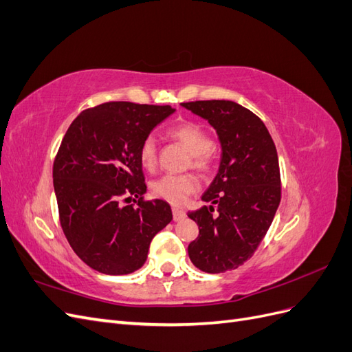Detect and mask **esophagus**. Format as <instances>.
<instances>
[{
  "label": "esophagus",
  "instance_id": "esophagus-1",
  "mask_svg": "<svg viewBox=\"0 0 352 352\" xmlns=\"http://www.w3.org/2000/svg\"><path fill=\"white\" fill-rule=\"evenodd\" d=\"M172 211H173V219H175V221H180V220H184V219L186 217V212H185L184 208L173 207Z\"/></svg>",
  "mask_w": 352,
  "mask_h": 352
}]
</instances>
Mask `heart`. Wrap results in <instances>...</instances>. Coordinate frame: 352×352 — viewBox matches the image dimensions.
Masks as SVG:
<instances>
[{
  "label": "heart",
  "instance_id": "1",
  "mask_svg": "<svg viewBox=\"0 0 352 352\" xmlns=\"http://www.w3.org/2000/svg\"><path fill=\"white\" fill-rule=\"evenodd\" d=\"M168 136L182 144L192 155L197 168L207 170L212 164V142L207 131L198 123L184 122L168 129ZM140 162L146 170L157 164V144L153 136H146L140 146ZM153 192L173 204H180L198 188V180L192 175H166L153 184Z\"/></svg>",
  "mask_w": 352,
  "mask_h": 352
}]
</instances>
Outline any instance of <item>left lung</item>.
<instances>
[{
  "mask_svg": "<svg viewBox=\"0 0 352 352\" xmlns=\"http://www.w3.org/2000/svg\"><path fill=\"white\" fill-rule=\"evenodd\" d=\"M182 107L214 127L221 146L219 172L201 197L210 206L188 212L199 229L188 247L189 258L206 273L238 269L252 257L279 207L278 151L265 124L236 102L194 101Z\"/></svg>",
  "mask_w": 352,
  "mask_h": 352,
  "instance_id": "left-lung-1",
  "label": "left lung"
}]
</instances>
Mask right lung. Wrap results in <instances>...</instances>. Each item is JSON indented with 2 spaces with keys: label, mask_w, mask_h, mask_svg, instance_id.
<instances>
[{
  "label": "right lung",
  "mask_w": 352,
  "mask_h": 352,
  "mask_svg": "<svg viewBox=\"0 0 352 352\" xmlns=\"http://www.w3.org/2000/svg\"><path fill=\"white\" fill-rule=\"evenodd\" d=\"M175 111L170 105L105 102L82 111L63 138L52 167L60 223L91 269L113 276L141 269L153 238L172 221L166 201H141L146 185L140 146Z\"/></svg>",
  "instance_id": "obj_1"
}]
</instances>
